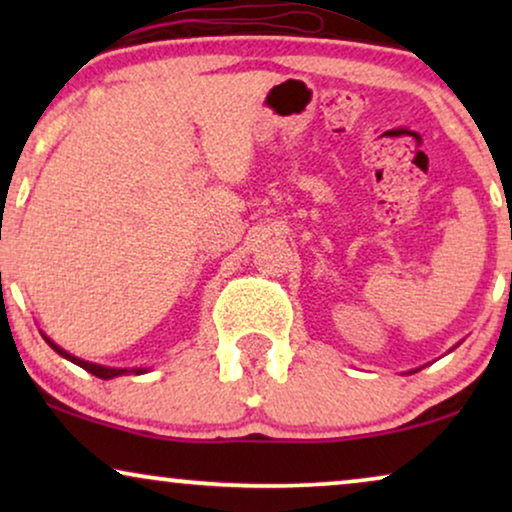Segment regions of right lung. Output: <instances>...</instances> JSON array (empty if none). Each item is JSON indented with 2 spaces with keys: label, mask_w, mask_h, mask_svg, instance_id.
I'll return each mask as SVG.
<instances>
[{
  "label": "right lung",
  "mask_w": 512,
  "mask_h": 512,
  "mask_svg": "<svg viewBox=\"0 0 512 512\" xmlns=\"http://www.w3.org/2000/svg\"><path fill=\"white\" fill-rule=\"evenodd\" d=\"M41 335H44V340L48 342V345H51V349H55V352L62 356V359L76 363V366L88 370V373L100 377V380H111V377H118V375H144V373H149V368H142V366H139V368H111V366H100V363H90L86 359H79V356L65 352V349H62L60 345H55V342L48 338L46 333H41Z\"/></svg>",
  "instance_id": "right-lung-1"
}]
</instances>
